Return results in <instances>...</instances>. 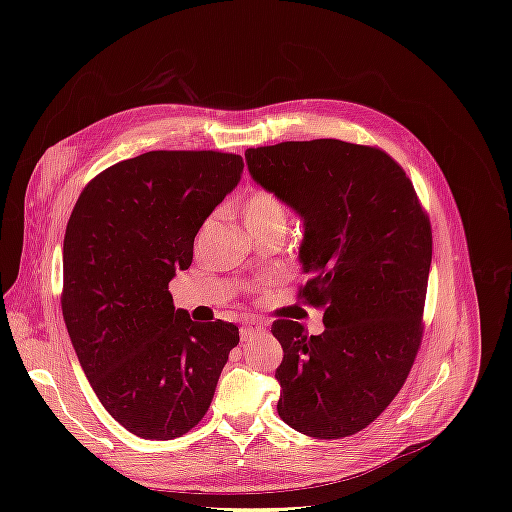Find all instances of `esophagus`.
I'll use <instances>...</instances> for the list:
<instances>
[{"mask_svg":"<svg viewBox=\"0 0 512 512\" xmlns=\"http://www.w3.org/2000/svg\"><path fill=\"white\" fill-rule=\"evenodd\" d=\"M267 329L262 327L260 322H250V324H243L241 327V331H239V335H241V342H250L252 337H256V335H262L265 333Z\"/></svg>","mask_w":512,"mask_h":512,"instance_id":"34e87169","label":"esophagus"}]
</instances>
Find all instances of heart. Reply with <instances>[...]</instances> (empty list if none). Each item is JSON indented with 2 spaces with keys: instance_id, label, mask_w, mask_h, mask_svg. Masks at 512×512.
<instances>
[{
  "instance_id": "b5f03b06",
  "label": "heart",
  "mask_w": 512,
  "mask_h": 512,
  "mask_svg": "<svg viewBox=\"0 0 512 512\" xmlns=\"http://www.w3.org/2000/svg\"><path fill=\"white\" fill-rule=\"evenodd\" d=\"M243 222L247 230H271L288 224V207L269 190H254L243 203Z\"/></svg>"
}]
</instances>
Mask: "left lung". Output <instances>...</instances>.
I'll use <instances>...</instances> for the list:
<instances>
[{"label": "left lung", "instance_id": "8db88e82", "mask_svg": "<svg viewBox=\"0 0 512 512\" xmlns=\"http://www.w3.org/2000/svg\"><path fill=\"white\" fill-rule=\"evenodd\" d=\"M245 162L301 218V297L324 312L320 335L273 322L277 414L305 436H352L391 404L421 346L429 218L404 168L376 147L288 141L247 149Z\"/></svg>", "mask_w": 512, "mask_h": 512}]
</instances>
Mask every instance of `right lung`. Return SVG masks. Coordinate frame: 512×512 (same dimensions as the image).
<instances>
[{
  "mask_svg": "<svg viewBox=\"0 0 512 512\" xmlns=\"http://www.w3.org/2000/svg\"><path fill=\"white\" fill-rule=\"evenodd\" d=\"M241 175L235 153L147 151L106 168L70 215L66 329L100 404L138 438L198 425L239 344L232 322L175 309L168 282L192 265L198 228Z\"/></svg>",
  "mask_w": 512,
  "mask_h": 512,
  "instance_id": "1",
  "label": "right lung"
}]
</instances>
